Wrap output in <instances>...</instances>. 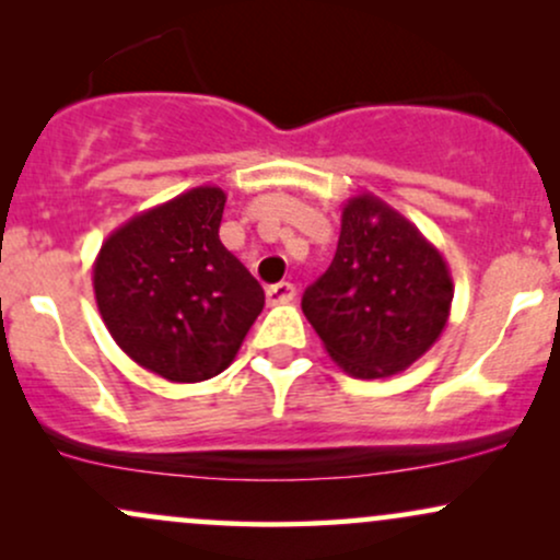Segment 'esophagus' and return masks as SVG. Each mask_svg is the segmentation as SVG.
<instances>
[{
	"mask_svg": "<svg viewBox=\"0 0 560 560\" xmlns=\"http://www.w3.org/2000/svg\"><path fill=\"white\" fill-rule=\"evenodd\" d=\"M294 287L289 284V281H281V284H273L266 289V300L268 305H287V302L294 300Z\"/></svg>",
	"mask_w": 560,
	"mask_h": 560,
	"instance_id": "34e87169",
	"label": "esophagus"
}]
</instances>
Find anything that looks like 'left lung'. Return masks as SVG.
<instances>
[{
	"instance_id": "left-lung-1",
	"label": "left lung",
	"mask_w": 560,
	"mask_h": 560,
	"mask_svg": "<svg viewBox=\"0 0 560 560\" xmlns=\"http://www.w3.org/2000/svg\"><path fill=\"white\" fill-rule=\"evenodd\" d=\"M453 276L440 249L384 199L363 191L342 208L334 260L302 294V313L345 374H400L440 339Z\"/></svg>"
}]
</instances>
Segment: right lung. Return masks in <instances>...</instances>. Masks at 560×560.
<instances>
[{"label":"right lung","mask_w":560,"mask_h":560,"mask_svg":"<svg viewBox=\"0 0 560 560\" xmlns=\"http://www.w3.org/2000/svg\"><path fill=\"white\" fill-rule=\"evenodd\" d=\"M226 191L197 186L133 215L102 242L94 298L115 345L176 384L226 371L266 305L221 244Z\"/></svg>","instance_id":"obj_1"}]
</instances>
